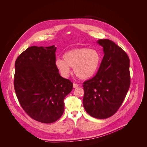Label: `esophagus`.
<instances>
[{
	"label": "esophagus",
	"mask_w": 147,
	"mask_h": 147,
	"mask_svg": "<svg viewBox=\"0 0 147 147\" xmlns=\"http://www.w3.org/2000/svg\"><path fill=\"white\" fill-rule=\"evenodd\" d=\"M73 87H74V88H77V87H78V84L74 83H73Z\"/></svg>",
	"instance_id": "obj_1"
}]
</instances>
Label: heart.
<instances>
[{
    "instance_id": "heart-1",
    "label": "heart",
    "mask_w": 147,
    "mask_h": 147,
    "mask_svg": "<svg viewBox=\"0 0 147 147\" xmlns=\"http://www.w3.org/2000/svg\"><path fill=\"white\" fill-rule=\"evenodd\" d=\"M63 59L57 58L55 66L62 77L67 78L73 67L74 74L80 80H88L94 76L102 62L98 51L86 47L72 49L65 52Z\"/></svg>"
}]
</instances>
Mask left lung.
<instances>
[{
  "label": "left lung",
  "mask_w": 147,
  "mask_h": 147,
  "mask_svg": "<svg viewBox=\"0 0 147 147\" xmlns=\"http://www.w3.org/2000/svg\"><path fill=\"white\" fill-rule=\"evenodd\" d=\"M97 43L104 56L98 72L83 83V105L90 116L97 119L112 117L122 104L130 86L129 59L123 49L109 39Z\"/></svg>",
  "instance_id": "1"
}]
</instances>
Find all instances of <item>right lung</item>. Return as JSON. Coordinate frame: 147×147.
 Segmentation results:
<instances>
[{"label":"right lung","mask_w":147,"mask_h":147,"mask_svg":"<svg viewBox=\"0 0 147 147\" xmlns=\"http://www.w3.org/2000/svg\"><path fill=\"white\" fill-rule=\"evenodd\" d=\"M57 47H29L15 62L14 86L22 108L43 123L59 119L64 111V99L73 83L61 77L55 66Z\"/></svg>","instance_id":"add662e5"}]
</instances>
